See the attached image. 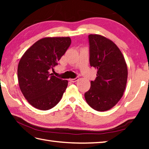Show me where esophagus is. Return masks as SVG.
Listing matches in <instances>:
<instances>
[{"instance_id": "obj_1", "label": "esophagus", "mask_w": 149, "mask_h": 149, "mask_svg": "<svg viewBox=\"0 0 149 149\" xmlns=\"http://www.w3.org/2000/svg\"><path fill=\"white\" fill-rule=\"evenodd\" d=\"M78 79H79V77H76V78H74V79H70L69 81L70 82H76L77 81H78Z\"/></svg>"}]
</instances>
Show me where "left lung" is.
Returning <instances> with one entry per match:
<instances>
[{
	"label": "left lung",
	"mask_w": 149,
	"mask_h": 149,
	"mask_svg": "<svg viewBox=\"0 0 149 149\" xmlns=\"http://www.w3.org/2000/svg\"><path fill=\"white\" fill-rule=\"evenodd\" d=\"M89 42L90 65L97 70V74L85 93V100L95 110L107 111L114 107L123 95L127 64L119 48L107 37L91 34Z\"/></svg>",
	"instance_id": "8db88e82"
}]
</instances>
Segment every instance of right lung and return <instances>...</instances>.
Returning a JSON list of instances; mask_svg holds the SVG:
<instances>
[{"label": "right lung", "mask_w": 149, "mask_h": 149, "mask_svg": "<svg viewBox=\"0 0 149 149\" xmlns=\"http://www.w3.org/2000/svg\"><path fill=\"white\" fill-rule=\"evenodd\" d=\"M71 44L65 37H45L27 49L17 66L20 90L30 104L41 110L55 107L61 100L68 81L50 74L49 70L65 54Z\"/></svg>", "instance_id": "right-lung-1"}]
</instances>
